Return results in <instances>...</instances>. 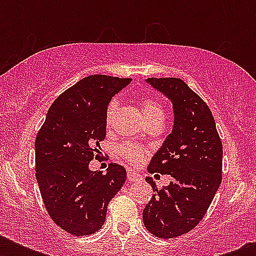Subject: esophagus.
I'll list each match as a JSON object with an SVG mask.
<instances>
[{"mask_svg":"<svg viewBox=\"0 0 256 256\" xmlns=\"http://www.w3.org/2000/svg\"><path fill=\"white\" fill-rule=\"evenodd\" d=\"M140 178V174H136V171L128 170V180H136V179Z\"/></svg>","mask_w":256,"mask_h":256,"instance_id":"34e87169","label":"esophagus"}]
</instances>
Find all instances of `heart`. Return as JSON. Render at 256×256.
Listing matches in <instances>:
<instances>
[{
	"mask_svg": "<svg viewBox=\"0 0 256 256\" xmlns=\"http://www.w3.org/2000/svg\"><path fill=\"white\" fill-rule=\"evenodd\" d=\"M116 100H112L108 106V110H106V124H112V118H114V114H116ZM142 112H144V116L146 120H164V108L160 106V102H156V100H144V106H142ZM120 156H124L128 162L132 164H138L142 156H144V150L140 148V144H132V142H128V144H124L120 146Z\"/></svg>",
	"mask_w": 256,
	"mask_h": 256,
	"instance_id": "obj_1",
	"label": "heart"
}]
</instances>
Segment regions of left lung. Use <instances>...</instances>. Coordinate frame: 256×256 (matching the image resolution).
I'll return each mask as SVG.
<instances>
[{"instance_id": "left-lung-1", "label": "left lung", "mask_w": 256, "mask_h": 256, "mask_svg": "<svg viewBox=\"0 0 256 256\" xmlns=\"http://www.w3.org/2000/svg\"><path fill=\"white\" fill-rule=\"evenodd\" d=\"M146 84L172 104L174 124L148 170L168 174L162 190L146 178L156 194L146 204L144 227L158 238L191 231L210 207L222 182V142L204 100L179 78H148Z\"/></svg>"}]
</instances>
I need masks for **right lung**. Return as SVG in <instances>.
Segmentation results:
<instances>
[{"label":"right lung","mask_w":256,"mask_h":256,"mask_svg":"<svg viewBox=\"0 0 256 256\" xmlns=\"http://www.w3.org/2000/svg\"><path fill=\"white\" fill-rule=\"evenodd\" d=\"M132 78L88 76L64 92L46 114L36 138V178L53 222L69 234L90 235L104 226L108 204L122 188L126 170L106 174L88 164L106 136V110Z\"/></svg>","instance_id":"1"}]
</instances>
